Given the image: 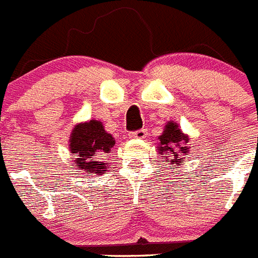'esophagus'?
I'll use <instances>...</instances> for the list:
<instances>
[{
	"label": "esophagus",
	"instance_id": "34e87169",
	"mask_svg": "<svg viewBox=\"0 0 258 258\" xmlns=\"http://www.w3.org/2000/svg\"><path fill=\"white\" fill-rule=\"evenodd\" d=\"M128 136L131 139H145V138H147V131H145L144 128L136 130V131L130 132Z\"/></svg>",
	"mask_w": 258,
	"mask_h": 258
}]
</instances>
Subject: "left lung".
Returning a JSON list of instances; mask_svg holds the SVG:
<instances>
[{"instance_id":"1","label":"left lung","mask_w":258,"mask_h":258,"mask_svg":"<svg viewBox=\"0 0 258 258\" xmlns=\"http://www.w3.org/2000/svg\"><path fill=\"white\" fill-rule=\"evenodd\" d=\"M188 142V138L182 134V131L178 128V124L174 122H169L165 126V131L160 136V149L158 152L162 154H166L165 157V162L176 163V165H182L184 158H179L178 151L182 153H187L188 147H184L185 143Z\"/></svg>"}]
</instances>
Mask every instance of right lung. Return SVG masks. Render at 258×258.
Wrapping results in <instances>:
<instances>
[{
    "label": "right lung",
    "mask_w": 258,
    "mask_h": 258,
    "mask_svg": "<svg viewBox=\"0 0 258 258\" xmlns=\"http://www.w3.org/2000/svg\"><path fill=\"white\" fill-rule=\"evenodd\" d=\"M115 140L107 134L98 120H89L74 127L70 138V151L75 154V166L84 174H104L107 165L102 157L110 153ZM88 176V175H87Z\"/></svg>",
    "instance_id": "1"
}]
</instances>
